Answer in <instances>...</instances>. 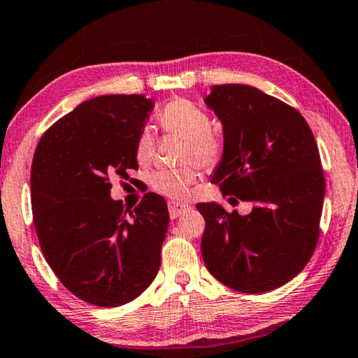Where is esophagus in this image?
<instances>
[{
  "label": "esophagus",
  "mask_w": 358,
  "mask_h": 358,
  "mask_svg": "<svg viewBox=\"0 0 358 358\" xmlns=\"http://www.w3.org/2000/svg\"><path fill=\"white\" fill-rule=\"evenodd\" d=\"M168 208H169V216L176 220V217L180 216L185 211L190 210V205L187 203H180V201H176V200H169L168 201Z\"/></svg>",
  "instance_id": "esophagus-1"
}]
</instances>
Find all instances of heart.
<instances>
[{
	"label": "heart",
	"mask_w": 358,
	"mask_h": 358,
	"mask_svg": "<svg viewBox=\"0 0 358 358\" xmlns=\"http://www.w3.org/2000/svg\"><path fill=\"white\" fill-rule=\"evenodd\" d=\"M159 124L169 134H178L187 141L184 158L194 159L201 166H213L220 159L222 145L211 132V119L203 110L187 100H174L168 103L159 113ZM155 138L152 132L143 131L137 138L136 155L141 163H147L153 158ZM196 171L192 166L179 169L159 171L152 178L153 189L159 194L182 199L189 194V187L195 182Z\"/></svg>",
	"instance_id": "obj_1"
}]
</instances>
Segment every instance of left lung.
<instances>
[{"instance_id": "8db88e82", "label": "left lung", "mask_w": 358, "mask_h": 358, "mask_svg": "<svg viewBox=\"0 0 358 358\" xmlns=\"http://www.w3.org/2000/svg\"><path fill=\"white\" fill-rule=\"evenodd\" d=\"M205 105L222 126V155L211 174L229 203L248 215L199 203L201 257L213 276L245 294L278 289L302 271L318 242L324 178L317 142L297 110L255 87H211Z\"/></svg>"}]
</instances>
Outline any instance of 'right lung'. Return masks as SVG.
<instances>
[{"label": "right lung", "instance_id": "1", "mask_svg": "<svg viewBox=\"0 0 358 358\" xmlns=\"http://www.w3.org/2000/svg\"><path fill=\"white\" fill-rule=\"evenodd\" d=\"M143 95H101L55 122L35 150L30 184L40 247L59 281L98 307L138 297L157 276L169 213L148 192L131 211L110 178L137 169L136 143L152 111Z\"/></svg>", "mask_w": 358, "mask_h": 358}]
</instances>
